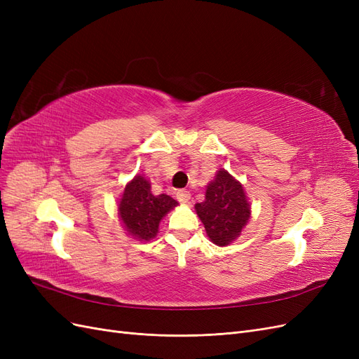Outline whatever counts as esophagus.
Listing matches in <instances>:
<instances>
[{
  "label": "esophagus",
  "instance_id": "esophagus-1",
  "mask_svg": "<svg viewBox=\"0 0 359 359\" xmlns=\"http://www.w3.org/2000/svg\"><path fill=\"white\" fill-rule=\"evenodd\" d=\"M177 199L181 202V203H187L190 201V193L186 191V190H178L177 191Z\"/></svg>",
  "mask_w": 359,
  "mask_h": 359
}]
</instances>
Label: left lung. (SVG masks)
<instances>
[{"mask_svg":"<svg viewBox=\"0 0 359 359\" xmlns=\"http://www.w3.org/2000/svg\"><path fill=\"white\" fill-rule=\"evenodd\" d=\"M194 210L206 235L220 247L229 245L241 235L252 214L243 184L224 169L215 173V178L206 186L205 201L194 205Z\"/></svg>","mask_w":359,"mask_h":359,"instance_id":"8db88e82","label":"left lung"}]
</instances>
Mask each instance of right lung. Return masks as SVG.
Segmentation results:
<instances>
[{"instance_id":"add662e5","label":"right lung","mask_w":359,"mask_h":359,"mask_svg":"<svg viewBox=\"0 0 359 359\" xmlns=\"http://www.w3.org/2000/svg\"><path fill=\"white\" fill-rule=\"evenodd\" d=\"M178 202L168 194H153L149 181L136 175L130 181L118 202V215L130 236L149 241L157 235L163 217L175 208Z\"/></svg>"}]
</instances>
